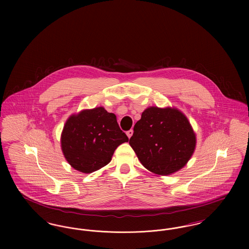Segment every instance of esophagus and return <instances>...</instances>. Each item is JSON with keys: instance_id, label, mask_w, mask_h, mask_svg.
I'll use <instances>...</instances> for the list:
<instances>
[{"instance_id": "esophagus-1", "label": "esophagus", "mask_w": 249, "mask_h": 249, "mask_svg": "<svg viewBox=\"0 0 249 249\" xmlns=\"http://www.w3.org/2000/svg\"><path fill=\"white\" fill-rule=\"evenodd\" d=\"M126 133H127V136H128V137H129V138H130V137H131V135H132V133H133V130H128V131H127V132H126Z\"/></svg>"}]
</instances>
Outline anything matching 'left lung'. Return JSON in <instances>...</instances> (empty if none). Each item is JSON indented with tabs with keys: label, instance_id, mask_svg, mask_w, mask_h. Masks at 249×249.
I'll use <instances>...</instances> for the list:
<instances>
[{
	"label": "left lung",
	"instance_id": "8db88e82",
	"mask_svg": "<svg viewBox=\"0 0 249 249\" xmlns=\"http://www.w3.org/2000/svg\"><path fill=\"white\" fill-rule=\"evenodd\" d=\"M133 130L130 146L142 166L158 176L182 169L196 147L189 119L176 107H147Z\"/></svg>",
	"mask_w": 249,
	"mask_h": 249
}]
</instances>
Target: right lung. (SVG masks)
<instances>
[{
    "label": "right lung",
    "mask_w": 249,
    "mask_h": 249,
    "mask_svg": "<svg viewBox=\"0 0 249 249\" xmlns=\"http://www.w3.org/2000/svg\"><path fill=\"white\" fill-rule=\"evenodd\" d=\"M128 141L116 115L102 107L70 116L60 136L64 158L73 169L84 174L107 165L117 147Z\"/></svg>",
    "instance_id": "obj_1"
}]
</instances>
